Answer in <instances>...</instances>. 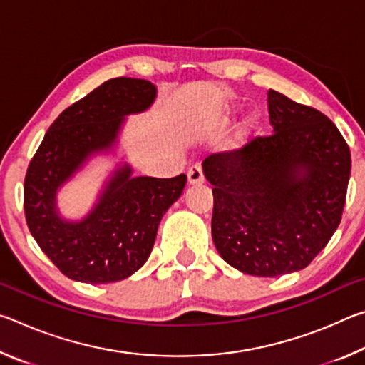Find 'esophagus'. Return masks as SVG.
<instances>
[{
  "mask_svg": "<svg viewBox=\"0 0 365 365\" xmlns=\"http://www.w3.org/2000/svg\"><path fill=\"white\" fill-rule=\"evenodd\" d=\"M188 182L191 185H197V183L205 182V174H202L201 164H193L188 169Z\"/></svg>",
  "mask_w": 365,
  "mask_h": 365,
  "instance_id": "1",
  "label": "esophagus"
}]
</instances>
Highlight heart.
<instances>
[{"label":"heart","mask_w":365,"mask_h":365,"mask_svg":"<svg viewBox=\"0 0 365 365\" xmlns=\"http://www.w3.org/2000/svg\"><path fill=\"white\" fill-rule=\"evenodd\" d=\"M257 125H259L257 117L256 115H248L243 120L242 125H240V137H243V138L250 137V135H252L257 130Z\"/></svg>","instance_id":"obj_1"}]
</instances>
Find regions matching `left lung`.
Instances as JSON below:
<instances>
[{
    "label": "left lung",
    "instance_id": "1",
    "mask_svg": "<svg viewBox=\"0 0 365 365\" xmlns=\"http://www.w3.org/2000/svg\"><path fill=\"white\" fill-rule=\"evenodd\" d=\"M274 132L205 159L212 240L227 264L255 277L307 267L341 220L351 153L320 110L267 93Z\"/></svg>",
    "mask_w": 365,
    "mask_h": 365
}]
</instances>
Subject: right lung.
<instances>
[{"instance_id": "add662e5", "label": "right lung", "mask_w": 365, "mask_h": 365, "mask_svg": "<svg viewBox=\"0 0 365 365\" xmlns=\"http://www.w3.org/2000/svg\"><path fill=\"white\" fill-rule=\"evenodd\" d=\"M156 98L143 78L119 77L95 88L59 114L29 164L24 211L41 251L66 277L83 283L119 282L150 257L159 222L180 197L187 175L132 177L125 164L114 172L83 220L59 217L56 191L91 154L109 150L125 115L141 113Z\"/></svg>"}]
</instances>
